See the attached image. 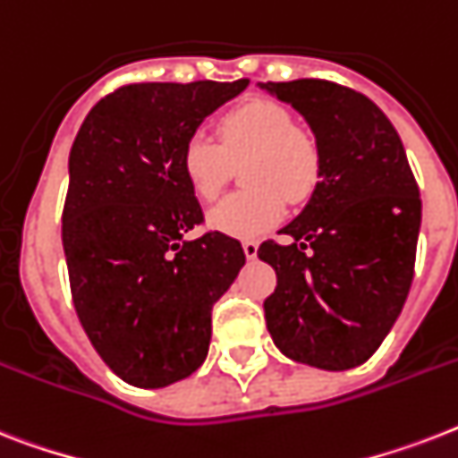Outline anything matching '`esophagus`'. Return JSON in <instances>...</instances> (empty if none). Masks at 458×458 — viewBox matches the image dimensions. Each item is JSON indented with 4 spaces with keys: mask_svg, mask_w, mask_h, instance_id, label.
<instances>
[{
    "mask_svg": "<svg viewBox=\"0 0 458 458\" xmlns=\"http://www.w3.org/2000/svg\"><path fill=\"white\" fill-rule=\"evenodd\" d=\"M242 249H244V254H247L249 261H254L256 256H259V242H254V240L242 242Z\"/></svg>",
    "mask_w": 458,
    "mask_h": 458,
    "instance_id": "34e87169",
    "label": "esophagus"
}]
</instances>
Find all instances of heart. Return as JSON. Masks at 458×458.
Returning a JSON list of instances; mask_svg holds the SVG:
<instances>
[{"instance_id": "1", "label": "heart", "mask_w": 458, "mask_h": 458, "mask_svg": "<svg viewBox=\"0 0 458 458\" xmlns=\"http://www.w3.org/2000/svg\"><path fill=\"white\" fill-rule=\"evenodd\" d=\"M221 143L192 131L181 150V171L199 199H214L244 165L249 191L228 195L207 214L211 230L237 240L266 235L287 214V197L303 202L319 181V150L303 129L293 126L287 107L273 100H247L218 122Z\"/></svg>"}]
</instances>
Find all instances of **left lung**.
I'll return each instance as SVG.
<instances>
[{
  "label": "left lung",
  "instance_id": "1",
  "mask_svg": "<svg viewBox=\"0 0 458 458\" xmlns=\"http://www.w3.org/2000/svg\"><path fill=\"white\" fill-rule=\"evenodd\" d=\"M308 122L319 181L259 259L277 287L263 303L287 358L344 371L367 362L395 325L414 277L421 199L395 126L367 96L327 80L259 84Z\"/></svg>",
  "mask_w": 458,
  "mask_h": 458
}]
</instances>
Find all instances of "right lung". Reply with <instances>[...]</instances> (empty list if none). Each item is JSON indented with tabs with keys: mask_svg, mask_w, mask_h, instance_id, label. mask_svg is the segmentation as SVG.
Returning <instances> with one entry per match:
<instances>
[{
	"mask_svg": "<svg viewBox=\"0 0 458 458\" xmlns=\"http://www.w3.org/2000/svg\"><path fill=\"white\" fill-rule=\"evenodd\" d=\"M249 80L129 84L100 98L68 159L63 249L74 310L110 369L139 388L191 377L211 341V306L244 266L223 233L185 240L202 207L181 150Z\"/></svg>",
	"mask_w": 458,
	"mask_h": 458,
	"instance_id": "obj_1",
	"label": "right lung"
}]
</instances>
